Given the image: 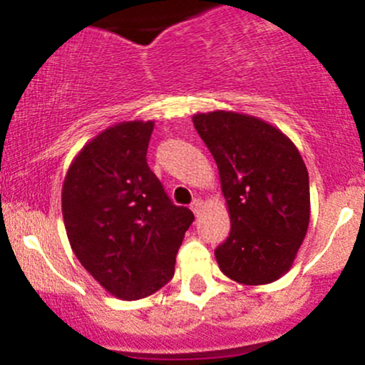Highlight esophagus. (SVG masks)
Wrapping results in <instances>:
<instances>
[{
	"mask_svg": "<svg viewBox=\"0 0 365 365\" xmlns=\"http://www.w3.org/2000/svg\"><path fill=\"white\" fill-rule=\"evenodd\" d=\"M201 208H203V201H201L200 197H197V200H194L192 205H190V210H192V212H194V215H200Z\"/></svg>",
	"mask_w": 365,
	"mask_h": 365,
	"instance_id": "esophagus-1",
	"label": "esophagus"
}]
</instances>
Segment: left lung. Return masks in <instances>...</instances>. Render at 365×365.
Instances as JSON below:
<instances>
[{"instance_id": "8db88e82", "label": "left lung", "mask_w": 365, "mask_h": 365, "mask_svg": "<svg viewBox=\"0 0 365 365\" xmlns=\"http://www.w3.org/2000/svg\"><path fill=\"white\" fill-rule=\"evenodd\" d=\"M217 162L231 231L215 257L240 284L277 281L292 268L311 217L309 175L297 146L259 118L233 111L194 114Z\"/></svg>"}]
</instances>
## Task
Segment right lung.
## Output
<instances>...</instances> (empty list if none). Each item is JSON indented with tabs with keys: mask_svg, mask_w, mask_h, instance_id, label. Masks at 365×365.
Returning a JSON list of instances; mask_svg holds the SVG:
<instances>
[{
	"mask_svg": "<svg viewBox=\"0 0 365 365\" xmlns=\"http://www.w3.org/2000/svg\"><path fill=\"white\" fill-rule=\"evenodd\" d=\"M153 121H121L70 164L61 192L65 230L88 274L109 293L138 300L175 275L194 213L169 200L146 162Z\"/></svg>",
	"mask_w": 365,
	"mask_h": 365,
	"instance_id": "obj_1",
	"label": "right lung"
}]
</instances>
